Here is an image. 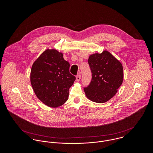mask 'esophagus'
<instances>
[{
  "label": "esophagus",
  "mask_w": 153,
  "mask_h": 153,
  "mask_svg": "<svg viewBox=\"0 0 153 153\" xmlns=\"http://www.w3.org/2000/svg\"><path fill=\"white\" fill-rule=\"evenodd\" d=\"M80 79H81V75H78L76 76V81L78 82V81H80Z\"/></svg>",
  "instance_id": "obj_1"
}]
</instances>
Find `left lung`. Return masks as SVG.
<instances>
[{
    "label": "left lung",
    "instance_id": "obj_1",
    "mask_svg": "<svg viewBox=\"0 0 153 153\" xmlns=\"http://www.w3.org/2000/svg\"><path fill=\"white\" fill-rule=\"evenodd\" d=\"M88 62L92 79L87 87L84 88L85 95L93 102L104 103L116 94L123 83V65L107 51L91 55Z\"/></svg>",
    "mask_w": 153,
    "mask_h": 153
}]
</instances>
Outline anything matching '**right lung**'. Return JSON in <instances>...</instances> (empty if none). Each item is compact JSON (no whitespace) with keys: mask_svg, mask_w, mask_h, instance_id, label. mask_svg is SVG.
<instances>
[{"mask_svg":"<svg viewBox=\"0 0 153 153\" xmlns=\"http://www.w3.org/2000/svg\"><path fill=\"white\" fill-rule=\"evenodd\" d=\"M69 63L63 53L46 49L32 66L30 83L35 94L44 104L58 107L67 101L69 89L76 78L69 72Z\"/></svg>","mask_w":153,"mask_h":153,"instance_id":"obj_1","label":"right lung"}]
</instances>
